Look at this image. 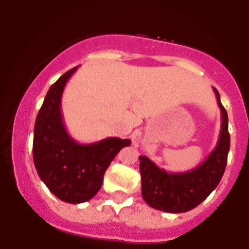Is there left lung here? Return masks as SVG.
<instances>
[{
    "label": "left lung",
    "instance_id": "obj_1",
    "mask_svg": "<svg viewBox=\"0 0 249 249\" xmlns=\"http://www.w3.org/2000/svg\"><path fill=\"white\" fill-rule=\"evenodd\" d=\"M213 91L221 109V132L214 149L201 164L187 172L172 173L160 168L146 156L140 157L142 197L152 208L168 213L188 212L218 186L227 164L231 140L227 111L222 106L218 91L214 87Z\"/></svg>",
    "mask_w": 249,
    "mask_h": 249
}]
</instances>
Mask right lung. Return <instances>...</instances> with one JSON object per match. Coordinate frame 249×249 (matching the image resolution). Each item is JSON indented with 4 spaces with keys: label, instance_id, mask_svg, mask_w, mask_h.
Instances as JSON below:
<instances>
[{
    "label": "right lung",
    "instance_id": "right-lung-1",
    "mask_svg": "<svg viewBox=\"0 0 249 249\" xmlns=\"http://www.w3.org/2000/svg\"><path fill=\"white\" fill-rule=\"evenodd\" d=\"M72 68L51 86L37 114L34 131V162L39 178L61 201L83 203L96 196L103 176L129 140L108 137L82 144L70 136L63 122L61 101Z\"/></svg>",
    "mask_w": 249,
    "mask_h": 249
}]
</instances>
